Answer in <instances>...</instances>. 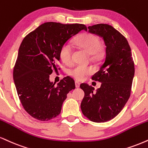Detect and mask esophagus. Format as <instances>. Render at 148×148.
Returning a JSON list of instances; mask_svg holds the SVG:
<instances>
[{
	"instance_id": "obj_1",
	"label": "esophagus",
	"mask_w": 148,
	"mask_h": 148,
	"mask_svg": "<svg viewBox=\"0 0 148 148\" xmlns=\"http://www.w3.org/2000/svg\"><path fill=\"white\" fill-rule=\"evenodd\" d=\"M80 84H81V83H80L79 82H78V81H76V82H75V85H76V88H79V87H80Z\"/></svg>"
}]
</instances>
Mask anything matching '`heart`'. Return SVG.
<instances>
[{
	"mask_svg": "<svg viewBox=\"0 0 148 148\" xmlns=\"http://www.w3.org/2000/svg\"><path fill=\"white\" fill-rule=\"evenodd\" d=\"M74 43L80 49L84 50L90 55L93 60H99L103 55V49L100 45V40L97 36L90 33H85L78 36L74 40ZM59 57L61 61L65 65H70L72 63V51L68 44H64L60 48ZM93 73V69L90 66L76 65L71 69L70 75L77 81H83L87 76Z\"/></svg>",
	"mask_w": 148,
	"mask_h": 148,
	"instance_id": "1",
	"label": "heart"
}]
</instances>
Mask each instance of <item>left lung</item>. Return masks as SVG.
I'll return each instance as SVG.
<instances>
[{
  "label": "left lung",
  "mask_w": 148,
  "mask_h": 148,
  "mask_svg": "<svg viewBox=\"0 0 148 148\" xmlns=\"http://www.w3.org/2000/svg\"><path fill=\"white\" fill-rule=\"evenodd\" d=\"M88 32L100 36L104 40L106 58L92 80L101 83L93 87L82 83L85 92L81 104L83 115L93 122H106L120 113L130 97L134 75L131 49L124 36L108 24L88 27Z\"/></svg>",
  "instance_id": "left-lung-1"
}]
</instances>
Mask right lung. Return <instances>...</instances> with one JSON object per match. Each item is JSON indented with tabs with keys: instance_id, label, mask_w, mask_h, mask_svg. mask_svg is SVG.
<instances>
[{
	"instance_id": "right-lung-1",
	"label": "right lung",
	"mask_w": 148,
	"mask_h": 148,
	"mask_svg": "<svg viewBox=\"0 0 148 148\" xmlns=\"http://www.w3.org/2000/svg\"><path fill=\"white\" fill-rule=\"evenodd\" d=\"M83 29L87 30L83 24L47 22L23 40L13 77L21 104L33 118L46 121L56 117L67 94L75 89L74 79L69 76L55 86L49 75L58 67L62 46Z\"/></svg>"
}]
</instances>
